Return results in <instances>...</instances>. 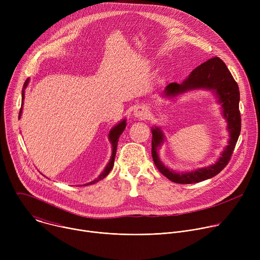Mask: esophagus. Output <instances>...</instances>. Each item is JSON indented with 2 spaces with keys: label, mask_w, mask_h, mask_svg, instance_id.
Instances as JSON below:
<instances>
[{
  "label": "esophagus",
  "mask_w": 260,
  "mask_h": 260,
  "mask_svg": "<svg viewBox=\"0 0 260 260\" xmlns=\"http://www.w3.org/2000/svg\"><path fill=\"white\" fill-rule=\"evenodd\" d=\"M147 113L148 111L145 107L143 106H139L137 107L135 110H134V116L137 118V119H144L147 117Z\"/></svg>",
  "instance_id": "1"
}]
</instances>
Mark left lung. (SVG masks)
Instances as JSON below:
<instances>
[{"label":"left lung","mask_w":260,"mask_h":260,"mask_svg":"<svg viewBox=\"0 0 260 260\" xmlns=\"http://www.w3.org/2000/svg\"><path fill=\"white\" fill-rule=\"evenodd\" d=\"M205 89L211 91L216 102L221 107V114L226 120L229 132V144L220 154L219 158L205 168L187 172H176L160 160L158 149L165 143L166 137L159 126H152V158L157 170L169 180L179 184H191L205 181L219 174L229 164L231 156L235 150L241 133V114L239 110L240 90L237 82L225 63L219 57H213L197 67L189 76L182 83H170L162 92L167 99L174 100L186 92Z\"/></svg>","instance_id":"obj_1"}]
</instances>
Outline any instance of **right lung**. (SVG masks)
I'll list each match as a JSON object with an SVG mask.
<instances>
[{
  "mask_svg": "<svg viewBox=\"0 0 260 260\" xmlns=\"http://www.w3.org/2000/svg\"><path fill=\"white\" fill-rule=\"evenodd\" d=\"M29 83V78H27L23 84V87H22V92H21V108H20V112H19V118L21 117V113H22V106H23V100H24V91H25V88L27 87ZM125 126H126V119H122L121 121H119L116 125H114L112 128L110 129L109 132V141L111 143V145H112V154H111V157H110V160L109 162L107 164V166L105 167L104 171L102 172V174L99 175L98 178H95L94 180L86 183V184H83V185H91V184H94L96 182H99L100 180L104 179L109 173L110 171L112 170L113 166H114V159H115V154H116V149H117V143H118V140H119V137L120 135L123 133V131L125 129ZM82 185V186H83Z\"/></svg>",
  "mask_w": 260,
  "mask_h": 260,
  "instance_id": "1",
  "label": "right lung"
}]
</instances>
